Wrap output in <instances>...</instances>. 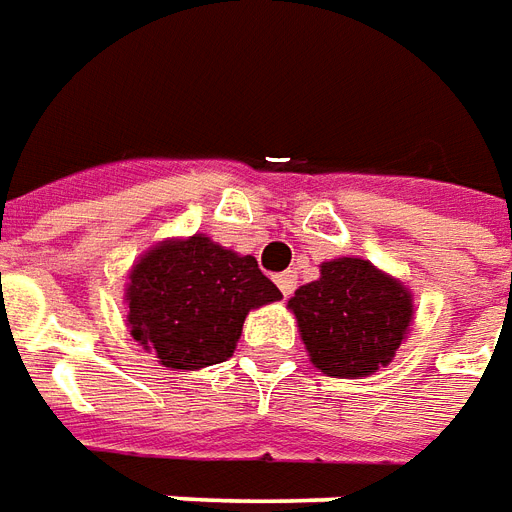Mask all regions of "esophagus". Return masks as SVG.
Here are the masks:
<instances>
[{"mask_svg": "<svg viewBox=\"0 0 512 512\" xmlns=\"http://www.w3.org/2000/svg\"><path fill=\"white\" fill-rule=\"evenodd\" d=\"M275 283H278V289L283 292V297H292V292L297 289V275H294V272H281V275L275 278Z\"/></svg>", "mask_w": 512, "mask_h": 512, "instance_id": "obj_1", "label": "esophagus"}]
</instances>
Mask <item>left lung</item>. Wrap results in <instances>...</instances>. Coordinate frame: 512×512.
<instances>
[{
    "instance_id": "obj_1",
    "label": "left lung",
    "mask_w": 512,
    "mask_h": 512,
    "mask_svg": "<svg viewBox=\"0 0 512 512\" xmlns=\"http://www.w3.org/2000/svg\"><path fill=\"white\" fill-rule=\"evenodd\" d=\"M311 363L327 376H368L384 368L409 333L412 292L371 261H324L319 281L289 300Z\"/></svg>"
}]
</instances>
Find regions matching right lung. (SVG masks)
Listing matches in <instances>:
<instances>
[{"instance_id":"obj_1","label":"right lung","mask_w":512,"mask_h":512,"mask_svg":"<svg viewBox=\"0 0 512 512\" xmlns=\"http://www.w3.org/2000/svg\"><path fill=\"white\" fill-rule=\"evenodd\" d=\"M128 327L166 368H207L234 354L245 316L281 300L253 256L204 234L149 248L128 275Z\"/></svg>"}]
</instances>
